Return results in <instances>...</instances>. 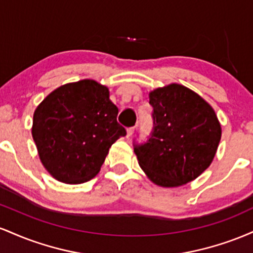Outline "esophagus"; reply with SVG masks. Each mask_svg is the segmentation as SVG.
I'll return each mask as SVG.
<instances>
[{
	"label": "esophagus",
	"mask_w": 253,
	"mask_h": 253,
	"mask_svg": "<svg viewBox=\"0 0 253 253\" xmlns=\"http://www.w3.org/2000/svg\"><path fill=\"white\" fill-rule=\"evenodd\" d=\"M134 130H135V127H129L128 129H127V136H132L133 135V133H134Z\"/></svg>",
	"instance_id": "obj_1"
}]
</instances>
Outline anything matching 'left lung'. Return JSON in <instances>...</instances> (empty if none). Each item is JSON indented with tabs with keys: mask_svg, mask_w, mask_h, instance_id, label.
<instances>
[{
	"mask_svg": "<svg viewBox=\"0 0 253 253\" xmlns=\"http://www.w3.org/2000/svg\"><path fill=\"white\" fill-rule=\"evenodd\" d=\"M149 97L155 128L147 143L135 145L139 167L156 185L181 187L211 164L221 125L213 107L182 84L153 89Z\"/></svg>",
	"mask_w": 253,
	"mask_h": 253,
	"instance_id": "1",
	"label": "left lung"
}]
</instances>
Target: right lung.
Listing matches in <instances>:
<instances>
[{"mask_svg":"<svg viewBox=\"0 0 253 253\" xmlns=\"http://www.w3.org/2000/svg\"><path fill=\"white\" fill-rule=\"evenodd\" d=\"M109 89L94 80L58 86L38 104L32 136L46 171L66 184L88 182L100 172L110 146L126 129Z\"/></svg>","mask_w":253,"mask_h":253,"instance_id":"add662e5","label":"right lung"}]
</instances>
